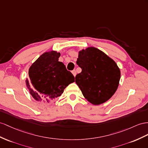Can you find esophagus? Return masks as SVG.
Instances as JSON below:
<instances>
[{
	"mask_svg": "<svg viewBox=\"0 0 148 148\" xmlns=\"http://www.w3.org/2000/svg\"><path fill=\"white\" fill-rule=\"evenodd\" d=\"M72 73H73V74L74 75V77L75 76V75H76V71H75V70H73V71H72Z\"/></svg>",
	"mask_w": 148,
	"mask_h": 148,
	"instance_id": "34e87169",
	"label": "esophagus"
}]
</instances>
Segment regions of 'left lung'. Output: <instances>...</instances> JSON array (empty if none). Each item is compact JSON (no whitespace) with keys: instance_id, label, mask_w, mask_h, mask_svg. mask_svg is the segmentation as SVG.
<instances>
[{"instance_id":"obj_1","label":"left lung","mask_w":148,"mask_h":148,"mask_svg":"<svg viewBox=\"0 0 148 148\" xmlns=\"http://www.w3.org/2000/svg\"><path fill=\"white\" fill-rule=\"evenodd\" d=\"M76 63L82 71L75 76V82L86 99L94 105L110 99L116 91L121 77L116 63L95 47L79 52Z\"/></svg>"}]
</instances>
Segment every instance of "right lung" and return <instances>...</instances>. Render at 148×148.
Segmentation results:
<instances>
[{
    "label": "right lung",
    "instance_id": "1",
    "mask_svg": "<svg viewBox=\"0 0 148 148\" xmlns=\"http://www.w3.org/2000/svg\"><path fill=\"white\" fill-rule=\"evenodd\" d=\"M60 53L45 52L34 62L29 70L26 85L36 101L49 103L63 93L74 76L65 65L59 61Z\"/></svg>",
    "mask_w": 148,
    "mask_h": 148
}]
</instances>
